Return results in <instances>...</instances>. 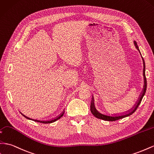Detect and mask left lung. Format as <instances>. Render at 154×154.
<instances>
[{"label":"left lung","instance_id":"8db88e82","mask_svg":"<svg viewBox=\"0 0 154 154\" xmlns=\"http://www.w3.org/2000/svg\"><path fill=\"white\" fill-rule=\"evenodd\" d=\"M134 45H135V47L137 48V49L138 51L140 52L139 49V47L137 46V43H136V41H134ZM142 59H143V65H144L143 76H144V85L143 93H142V94H141L140 97L139 98L137 103V104L135 105V107L134 108V109H133L131 111L129 112V113H126L125 115H120V116H114V117L113 116V117H112V116H107V115H103V114H102L100 113H99V112L96 109H95L94 106V103L93 102H91V113H92V114L95 117H97V118L103 120H107V121H115V120H119V119H123V118H125V117H128V116L132 115L137 110V107H139V104L140 103L141 101H142V99H143V98L144 97V95L145 94V93H146V87H147L146 78V75H145V63H144V59L143 58V57H142Z\"/></svg>","mask_w":154,"mask_h":154}]
</instances>
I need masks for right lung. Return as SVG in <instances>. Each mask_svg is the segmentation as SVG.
Instances as JSON below:
<instances>
[{
  "mask_svg": "<svg viewBox=\"0 0 154 154\" xmlns=\"http://www.w3.org/2000/svg\"><path fill=\"white\" fill-rule=\"evenodd\" d=\"M63 114H64V112H63V113H62L60 116H58V117H57V118H56V119H52V120H47V121H42V120H35V119H30V118L27 117L26 116H25L24 115H23V114H22V113H21V115L23 116V117H25V118H26L27 119L32 120H34V121H35V122H41V123H44V124H50V123L54 122H56V120H59V119L62 117V116L63 115Z\"/></svg>",
  "mask_w": 154,
  "mask_h": 154,
  "instance_id": "add662e5",
  "label": "right lung"
}]
</instances>
